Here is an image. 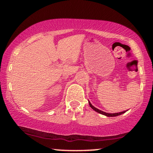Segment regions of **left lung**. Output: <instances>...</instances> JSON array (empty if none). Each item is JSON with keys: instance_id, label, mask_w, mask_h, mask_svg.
Wrapping results in <instances>:
<instances>
[{"instance_id": "8db88e82", "label": "left lung", "mask_w": 153, "mask_h": 153, "mask_svg": "<svg viewBox=\"0 0 153 153\" xmlns=\"http://www.w3.org/2000/svg\"><path fill=\"white\" fill-rule=\"evenodd\" d=\"M89 105H90V106L91 107V108H92L93 109H94V111H96V112H98V113H99V114H103V115H105V116H106V117H117V116H119V115H121V114H124V112H125V111H122V112H119V113H115V114H108V113H106V112H104V111H101V110L98 109V108H96V107H94V106H93L92 104H91L90 101H89Z\"/></svg>"}]
</instances>
